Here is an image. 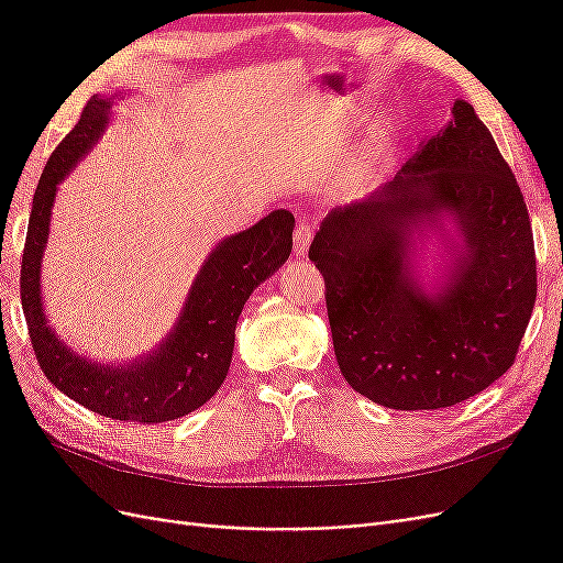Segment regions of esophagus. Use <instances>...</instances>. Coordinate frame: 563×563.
<instances>
[{
  "label": "esophagus",
  "instance_id": "34e87169",
  "mask_svg": "<svg viewBox=\"0 0 563 563\" xmlns=\"http://www.w3.org/2000/svg\"><path fill=\"white\" fill-rule=\"evenodd\" d=\"M310 242H312V225L308 223V220H300V223L296 225V234H294V246H296V253H298V255H305V253H308Z\"/></svg>",
  "mask_w": 563,
  "mask_h": 563
}]
</instances>
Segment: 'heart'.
<instances>
[{
  "label": "heart",
  "mask_w": 563,
  "mask_h": 563,
  "mask_svg": "<svg viewBox=\"0 0 563 563\" xmlns=\"http://www.w3.org/2000/svg\"><path fill=\"white\" fill-rule=\"evenodd\" d=\"M383 147H385V133H376V135H373V139L368 141V145H366L362 168H368V164H371L373 159H376V157L380 155Z\"/></svg>",
  "instance_id": "obj_1"
}]
</instances>
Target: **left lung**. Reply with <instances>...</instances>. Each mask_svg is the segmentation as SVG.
Wrapping results in <instances>:
<instances>
[{
    "label": "left lung",
    "instance_id": "obj_1",
    "mask_svg": "<svg viewBox=\"0 0 563 563\" xmlns=\"http://www.w3.org/2000/svg\"><path fill=\"white\" fill-rule=\"evenodd\" d=\"M444 214L461 244L432 292L415 275L412 232ZM310 261L327 284L345 380L397 411L446 408L496 383L515 364L538 294L523 195L465 100L380 190L323 218Z\"/></svg>",
    "mask_w": 563,
    "mask_h": 563
}]
</instances>
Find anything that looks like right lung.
<instances>
[{"label": "right lung", "instance_id": "add662e5", "mask_svg": "<svg viewBox=\"0 0 563 563\" xmlns=\"http://www.w3.org/2000/svg\"><path fill=\"white\" fill-rule=\"evenodd\" d=\"M112 98L91 96L79 122L48 157L32 199L21 263V302L32 350L44 376L63 395L112 420L166 422L207 404L232 362L234 329L253 288L288 261L296 218L277 209L232 234L203 261L174 329L150 354L108 366L75 354L48 327L42 305V255L56 190L110 124Z\"/></svg>", "mask_w": 563, "mask_h": 563}]
</instances>
